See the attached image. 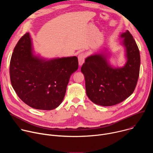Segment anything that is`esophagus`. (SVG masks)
Listing matches in <instances>:
<instances>
[{
    "instance_id": "1",
    "label": "esophagus",
    "mask_w": 153,
    "mask_h": 153,
    "mask_svg": "<svg viewBox=\"0 0 153 153\" xmlns=\"http://www.w3.org/2000/svg\"><path fill=\"white\" fill-rule=\"evenodd\" d=\"M85 59V54L84 53H80L78 56V60H79V65L80 66L82 65V64L84 63Z\"/></svg>"
}]
</instances>
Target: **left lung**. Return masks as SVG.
Instances as JSON below:
<instances>
[{
  "label": "left lung",
  "instance_id": "left-lung-1",
  "mask_svg": "<svg viewBox=\"0 0 153 153\" xmlns=\"http://www.w3.org/2000/svg\"><path fill=\"white\" fill-rule=\"evenodd\" d=\"M126 62L122 67H114L105 51L85 59L81 68L85 80L86 93L94 103L110 106L119 103L133 94L138 80L140 52L133 36L126 30L120 34Z\"/></svg>",
  "mask_w": 153,
  "mask_h": 153
}]
</instances>
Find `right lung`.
<instances>
[{
	"instance_id": "right-lung-1",
	"label": "right lung",
	"mask_w": 153,
	"mask_h": 153,
	"mask_svg": "<svg viewBox=\"0 0 153 153\" xmlns=\"http://www.w3.org/2000/svg\"><path fill=\"white\" fill-rule=\"evenodd\" d=\"M29 33L12 54L10 75L17 95L31 108L51 110L62 103L71 75L78 69L76 56L46 59L35 56Z\"/></svg>"
}]
</instances>
